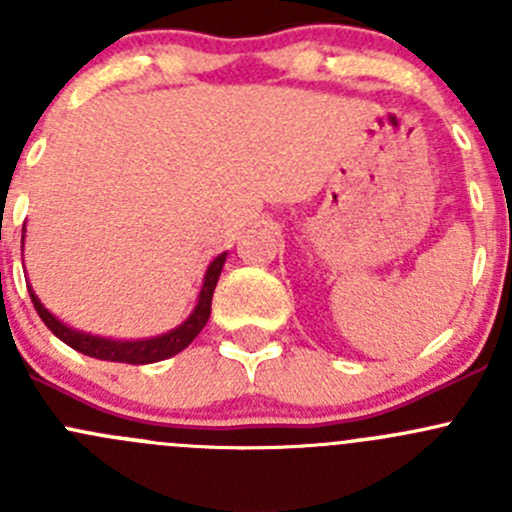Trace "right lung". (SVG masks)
<instances>
[{
  "label": "right lung",
  "instance_id": "1",
  "mask_svg": "<svg viewBox=\"0 0 512 512\" xmlns=\"http://www.w3.org/2000/svg\"><path fill=\"white\" fill-rule=\"evenodd\" d=\"M225 257L227 252H223V255H218L213 262H210L193 314H190L180 327H175L173 332L163 334V337L141 339V342H116V339H103V337H94V334L76 332V329L61 324L49 309H44V304L39 302V297H36L32 287H29V297H32L34 309L41 317V322H44L46 327L61 339V342L69 344L71 349H76V352L94 356V359H103V361H121V364H153V361H163L168 359V356L183 352V349L198 337L200 329L205 327V322H208L210 317V302H213L215 285H218V277L220 272H223Z\"/></svg>",
  "mask_w": 512,
  "mask_h": 512
}]
</instances>
